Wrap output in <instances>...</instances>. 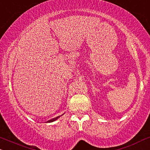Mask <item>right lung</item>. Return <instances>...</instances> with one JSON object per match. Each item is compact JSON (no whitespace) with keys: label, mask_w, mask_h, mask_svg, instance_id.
<instances>
[{"label":"right lung","mask_w":150,"mask_h":150,"mask_svg":"<svg viewBox=\"0 0 150 150\" xmlns=\"http://www.w3.org/2000/svg\"><path fill=\"white\" fill-rule=\"evenodd\" d=\"M64 115V114H63ZM63 115H61V116H62ZM61 116H59V117H55V118H53V119H52V120H48L47 122H48V123H50V122H54V121H56L57 120H58V119L59 118V117H60Z\"/></svg>","instance_id":"1"}]
</instances>
